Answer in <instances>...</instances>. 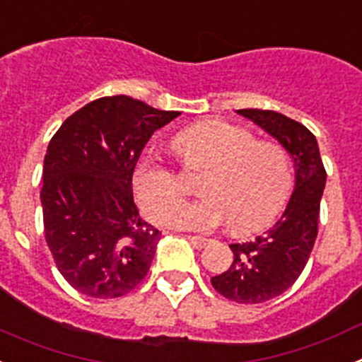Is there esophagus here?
<instances>
[{
    "mask_svg": "<svg viewBox=\"0 0 362 362\" xmlns=\"http://www.w3.org/2000/svg\"><path fill=\"white\" fill-rule=\"evenodd\" d=\"M188 241H190L192 245L196 246V248H204V246H206L210 243V239L201 238V235H188Z\"/></svg>",
    "mask_w": 362,
    "mask_h": 362,
    "instance_id": "34e87169",
    "label": "esophagus"
}]
</instances>
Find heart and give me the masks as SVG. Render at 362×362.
Here are the masks:
<instances>
[{
  "instance_id": "1",
  "label": "heart",
  "mask_w": 362,
  "mask_h": 362,
  "mask_svg": "<svg viewBox=\"0 0 362 362\" xmlns=\"http://www.w3.org/2000/svg\"><path fill=\"white\" fill-rule=\"evenodd\" d=\"M174 148L187 166L206 168L199 181L204 197L174 207L183 199L177 170L145 153L134 168L132 187L150 219L163 217L168 226L194 232L228 221L233 232L248 233L267 226L288 201L293 185L288 152L277 143L257 141L239 124L199 121L174 137Z\"/></svg>"
}]
</instances>
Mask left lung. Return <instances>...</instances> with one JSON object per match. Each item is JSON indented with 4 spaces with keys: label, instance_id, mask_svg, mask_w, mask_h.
I'll use <instances>...</instances> for the list:
<instances>
[{
    "label": "left lung",
    "instance_id": "1",
    "mask_svg": "<svg viewBox=\"0 0 362 362\" xmlns=\"http://www.w3.org/2000/svg\"><path fill=\"white\" fill-rule=\"evenodd\" d=\"M238 114L276 137L296 166V188L283 216L263 235L230 245L232 264L210 279L214 288L226 299L257 305L286 292L305 270L317 238L326 170L317 139L305 124L274 110L243 108Z\"/></svg>",
    "mask_w": 362,
    "mask_h": 362
}]
</instances>
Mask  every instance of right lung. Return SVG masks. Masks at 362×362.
<instances>
[{
  "mask_svg": "<svg viewBox=\"0 0 362 362\" xmlns=\"http://www.w3.org/2000/svg\"><path fill=\"white\" fill-rule=\"evenodd\" d=\"M177 116L129 95L99 98L50 139L41 187L45 239L78 292L114 299L148 274L161 232L139 216L132 175L152 134Z\"/></svg>",
  "mask_w": 362,
  "mask_h": 362,
  "instance_id": "obj_1",
  "label": "right lung"
}]
</instances>
